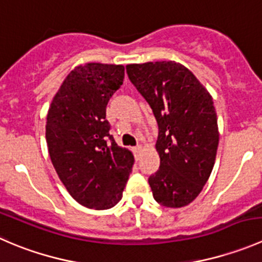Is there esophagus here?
Wrapping results in <instances>:
<instances>
[{"mask_svg":"<svg viewBox=\"0 0 262 262\" xmlns=\"http://www.w3.org/2000/svg\"><path fill=\"white\" fill-rule=\"evenodd\" d=\"M141 151H142V146L133 147V152H134V155H136V157H138V155L141 154Z\"/></svg>","mask_w":262,"mask_h":262,"instance_id":"1","label":"esophagus"}]
</instances>
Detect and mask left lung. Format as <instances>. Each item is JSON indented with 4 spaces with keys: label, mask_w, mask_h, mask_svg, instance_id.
<instances>
[{
    "label": "left lung",
    "mask_w": 262,
    "mask_h": 262,
    "mask_svg": "<svg viewBox=\"0 0 262 262\" xmlns=\"http://www.w3.org/2000/svg\"><path fill=\"white\" fill-rule=\"evenodd\" d=\"M126 73L159 125L160 167L148 178L154 199L165 207L187 206L201 193L215 164L219 129L212 97L175 61L130 63Z\"/></svg>",
    "instance_id": "left-lung-1"
}]
</instances>
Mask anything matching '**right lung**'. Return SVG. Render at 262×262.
Listing matches in <instances>:
<instances>
[{"mask_svg": "<svg viewBox=\"0 0 262 262\" xmlns=\"http://www.w3.org/2000/svg\"><path fill=\"white\" fill-rule=\"evenodd\" d=\"M123 80V65H79L65 78L48 108L51 161L70 195L88 209L115 206L134 164L133 154L116 144L106 120L108 100Z\"/></svg>", "mask_w": 262, "mask_h": 262, "instance_id": "obj_1", "label": "right lung"}]
</instances>
